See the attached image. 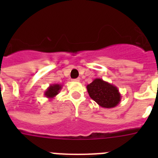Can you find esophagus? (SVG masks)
<instances>
[{"instance_id":"1","label":"esophagus","mask_w":158,"mask_h":158,"mask_svg":"<svg viewBox=\"0 0 158 158\" xmlns=\"http://www.w3.org/2000/svg\"><path fill=\"white\" fill-rule=\"evenodd\" d=\"M73 81H80V78H76V79H73Z\"/></svg>"}]
</instances>
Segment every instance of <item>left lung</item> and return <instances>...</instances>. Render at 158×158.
Returning a JSON list of instances; mask_svg holds the SVG:
<instances>
[{
	"instance_id": "left-lung-1",
	"label": "left lung",
	"mask_w": 158,
	"mask_h": 158,
	"mask_svg": "<svg viewBox=\"0 0 158 158\" xmlns=\"http://www.w3.org/2000/svg\"><path fill=\"white\" fill-rule=\"evenodd\" d=\"M86 88L89 96L102 107H115L121 100L118 88L100 78L94 79Z\"/></svg>"
}]
</instances>
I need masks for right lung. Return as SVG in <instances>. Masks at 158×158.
<instances>
[{"mask_svg": "<svg viewBox=\"0 0 158 158\" xmlns=\"http://www.w3.org/2000/svg\"><path fill=\"white\" fill-rule=\"evenodd\" d=\"M62 85H59V84H52L51 85L49 86L46 91L44 92V96L48 98L49 100H52L54 99L58 93H60V91L62 90Z\"/></svg>", "mask_w": 158, "mask_h": 158, "instance_id": "right-lung-1", "label": "right lung"}]
</instances>
